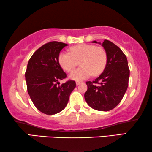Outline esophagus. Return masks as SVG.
<instances>
[{
	"instance_id": "esophagus-1",
	"label": "esophagus",
	"mask_w": 152,
	"mask_h": 152,
	"mask_svg": "<svg viewBox=\"0 0 152 152\" xmlns=\"http://www.w3.org/2000/svg\"><path fill=\"white\" fill-rule=\"evenodd\" d=\"M82 81H77L76 82V85H80V84H82Z\"/></svg>"
}]
</instances>
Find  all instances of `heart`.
<instances>
[{
  "label": "heart",
  "mask_w": 152,
  "mask_h": 152,
  "mask_svg": "<svg viewBox=\"0 0 152 152\" xmlns=\"http://www.w3.org/2000/svg\"><path fill=\"white\" fill-rule=\"evenodd\" d=\"M71 53L61 52L58 56L59 64L66 72H71L79 65L82 67L70 75L72 80H85L101 74L107 62V54L104 48L92 44H80L71 48Z\"/></svg>",
  "instance_id": "heart-1"
}]
</instances>
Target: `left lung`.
Wrapping results in <instances>:
<instances>
[{
  "label": "left lung",
  "mask_w": 152,
  "mask_h": 152,
  "mask_svg": "<svg viewBox=\"0 0 152 152\" xmlns=\"http://www.w3.org/2000/svg\"><path fill=\"white\" fill-rule=\"evenodd\" d=\"M102 46L107 54L106 67L94 81L86 82L85 99L94 109L108 111L117 106L124 96L128 87L130 70L126 56L118 46L106 39Z\"/></svg>",
  "instance_id": "1"
}]
</instances>
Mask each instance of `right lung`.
I'll use <instances>...</instances> for the list:
<instances>
[{
  "label": "right lung",
  "instance_id": "obj_1",
  "mask_svg": "<svg viewBox=\"0 0 152 152\" xmlns=\"http://www.w3.org/2000/svg\"><path fill=\"white\" fill-rule=\"evenodd\" d=\"M67 46L62 42H48L37 49L28 62L25 72L28 94L37 109L46 115L64 109L76 87L73 80L58 85L67 77L58 62L60 52Z\"/></svg>",
  "mask_w": 152,
  "mask_h": 152
}]
</instances>
